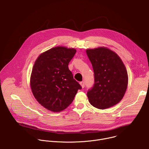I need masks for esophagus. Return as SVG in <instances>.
<instances>
[{
    "mask_svg": "<svg viewBox=\"0 0 149 149\" xmlns=\"http://www.w3.org/2000/svg\"><path fill=\"white\" fill-rule=\"evenodd\" d=\"M80 84H81L82 88H84L85 87V82H84V81L80 82Z\"/></svg>",
    "mask_w": 149,
    "mask_h": 149,
    "instance_id": "obj_1",
    "label": "esophagus"
}]
</instances>
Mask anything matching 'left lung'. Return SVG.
<instances>
[{
	"instance_id": "obj_1",
	"label": "left lung",
	"mask_w": 149,
	"mask_h": 149,
	"mask_svg": "<svg viewBox=\"0 0 149 149\" xmlns=\"http://www.w3.org/2000/svg\"><path fill=\"white\" fill-rule=\"evenodd\" d=\"M91 63L94 84L88 91L89 102L99 109L110 108L118 103L125 94L128 75L119 56L105 47L86 51Z\"/></svg>"
}]
</instances>
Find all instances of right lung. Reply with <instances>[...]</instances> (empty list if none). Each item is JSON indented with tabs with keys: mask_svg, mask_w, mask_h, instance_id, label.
Here are the masks:
<instances>
[{
	"mask_svg": "<svg viewBox=\"0 0 149 149\" xmlns=\"http://www.w3.org/2000/svg\"><path fill=\"white\" fill-rule=\"evenodd\" d=\"M75 53L74 48L56 47L41 54L34 63L32 92L38 102L51 111L67 109L82 88L68 68Z\"/></svg>",
	"mask_w": 149,
	"mask_h": 149,
	"instance_id": "right-lung-1",
	"label": "right lung"
}]
</instances>
